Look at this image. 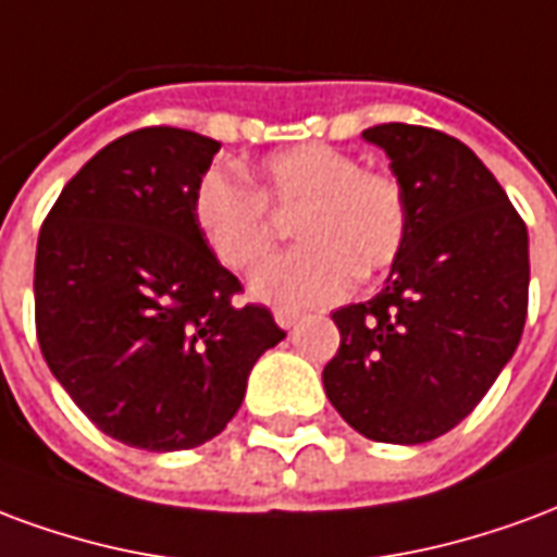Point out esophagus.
I'll list each match as a JSON object with an SVG mask.
<instances>
[{
  "instance_id": "esophagus-1",
  "label": "esophagus",
  "mask_w": 557,
  "mask_h": 557,
  "mask_svg": "<svg viewBox=\"0 0 557 557\" xmlns=\"http://www.w3.org/2000/svg\"><path fill=\"white\" fill-rule=\"evenodd\" d=\"M299 318H302L299 311H290V308H275V323H278L282 329H290Z\"/></svg>"
}]
</instances>
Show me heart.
Listing matches in <instances>:
<instances>
[{
	"mask_svg": "<svg viewBox=\"0 0 557 557\" xmlns=\"http://www.w3.org/2000/svg\"><path fill=\"white\" fill-rule=\"evenodd\" d=\"M294 216L299 249L251 275V296L278 308L329 306L385 273L409 239V195L385 169H362L356 153L306 141L263 157L255 189L210 169L193 189V222L222 267L243 273L273 249V214Z\"/></svg>",
	"mask_w": 557,
	"mask_h": 557,
	"instance_id": "1",
	"label": "heart"
}]
</instances>
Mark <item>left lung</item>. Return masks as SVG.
<instances>
[{
    "label": "left lung",
    "mask_w": 557,
    "mask_h": 557,
    "mask_svg": "<svg viewBox=\"0 0 557 557\" xmlns=\"http://www.w3.org/2000/svg\"><path fill=\"white\" fill-rule=\"evenodd\" d=\"M409 195V239L380 294L338 308L341 347L323 388L373 442L421 445L469 416L529 314V228L460 139L418 124L362 133Z\"/></svg>",
    "instance_id": "1"
}]
</instances>
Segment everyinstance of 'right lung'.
<instances>
[{"label": "right lung", "mask_w": 557, "mask_h": 557, "mask_svg": "<svg viewBox=\"0 0 557 557\" xmlns=\"http://www.w3.org/2000/svg\"><path fill=\"white\" fill-rule=\"evenodd\" d=\"M216 139L141 127L97 150L44 219L35 329L52 376L112 440L184 450L219 436L284 338L193 222Z\"/></svg>", "instance_id": "right-lung-1"}]
</instances>
